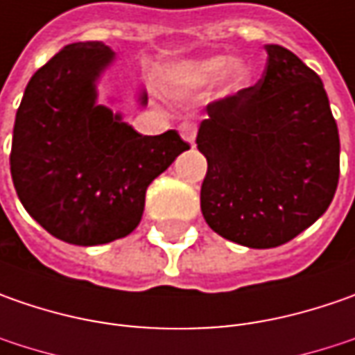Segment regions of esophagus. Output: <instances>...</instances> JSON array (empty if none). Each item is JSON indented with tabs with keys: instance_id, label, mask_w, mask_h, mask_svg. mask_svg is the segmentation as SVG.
Instances as JSON below:
<instances>
[{
	"instance_id": "esophagus-1",
	"label": "esophagus",
	"mask_w": 355,
	"mask_h": 355,
	"mask_svg": "<svg viewBox=\"0 0 355 355\" xmlns=\"http://www.w3.org/2000/svg\"><path fill=\"white\" fill-rule=\"evenodd\" d=\"M180 134H182V138H184L185 142L193 144V140H196V134H198V126H196V122H184V124L180 126Z\"/></svg>"
}]
</instances>
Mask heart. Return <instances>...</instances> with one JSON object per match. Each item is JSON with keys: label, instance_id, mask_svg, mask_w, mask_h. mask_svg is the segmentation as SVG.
<instances>
[{"label": "heart", "instance_id": "1", "mask_svg": "<svg viewBox=\"0 0 355 355\" xmlns=\"http://www.w3.org/2000/svg\"><path fill=\"white\" fill-rule=\"evenodd\" d=\"M227 57H211V59H203V61L185 62L178 69V80L185 85V87H205L211 85L213 80H217L219 76H223L227 87L231 89H239L249 80V69L241 62H233L229 67Z\"/></svg>", "mask_w": 355, "mask_h": 355}]
</instances>
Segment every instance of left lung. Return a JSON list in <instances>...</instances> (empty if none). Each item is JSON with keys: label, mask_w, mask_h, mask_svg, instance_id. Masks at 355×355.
I'll return each instance as SVG.
<instances>
[{"label": "left lung", "mask_w": 355, "mask_h": 355, "mask_svg": "<svg viewBox=\"0 0 355 355\" xmlns=\"http://www.w3.org/2000/svg\"><path fill=\"white\" fill-rule=\"evenodd\" d=\"M266 55L254 87L207 104L196 140L207 157V225L251 249L308 229L340 178V136L320 76L280 45H266Z\"/></svg>", "instance_id": "8db88e82"}]
</instances>
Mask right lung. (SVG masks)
Instances as JSON below:
<instances>
[{
  "mask_svg": "<svg viewBox=\"0 0 355 355\" xmlns=\"http://www.w3.org/2000/svg\"><path fill=\"white\" fill-rule=\"evenodd\" d=\"M112 59L101 41L62 47L31 76L13 126L9 166L23 207L80 247L130 235L148 185L189 150L175 130L142 136L96 104V80Z\"/></svg>",
  "mask_w": 355,
  "mask_h": 355,
  "instance_id": "1",
  "label": "right lung"
}]
</instances>
